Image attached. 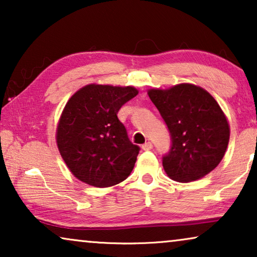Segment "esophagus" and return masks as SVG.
Masks as SVG:
<instances>
[{
    "instance_id": "1",
    "label": "esophagus",
    "mask_w": 257,
    "mask_h": 257,
    "mask_svg": "<svg viewBox=\"0 0 257 257\" xmlns=\"http://www.w3.org/2000/svg\"><path fill=\"white\" fill-rule=\"evenodd\" d=\"M142 149H143L144 151H150V150H152V149H153L152 143H150V142L145 143V144H144V145L142 146Z\"/></svg>"
}]
</instances>
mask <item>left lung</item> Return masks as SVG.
Returning <instances> with one entry per match:
<instances>
[{
  "mask_svg": "<svg viewBox=\"0 0 257 257\" xmlns=\"http://www.w3.org/2000/svg\"><path fill=\"white\" fill-rule=\"evenodd\" d=\"M149 96L170 131L171 149L163 156L168 177L188 182L212 172L229 142V125L217 101L192 84L150 90Z\"/></svg>",
  "mask_w": 257,
  "mask_h": 257,
  "instance_id": "obj_1",
  "label": "left lung"
}]
</instances>
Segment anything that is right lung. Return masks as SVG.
Instances as JSON below:
<instances>
[{"instance_id": "1", "label": "right lung", "mask_w": 257, "mask_h": 257, "mask_svg": "<svg viewBox=\"0 0 257 257\" xmlns=\"http://www.w3.org/2000/svg\"><path fill=\"white\" fill-rule=\"evenodd\" d=\"M138 94L132 86L87 85L66 103L57 127V146L77 179L94 187L124 181L140 147L128 139L118 111Z\"/></svg>"}]
</instances>
